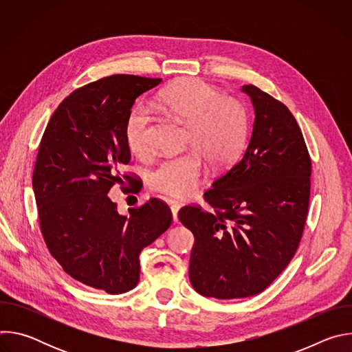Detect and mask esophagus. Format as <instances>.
Instances as JSON below:
<instances>
[{
	"label": "esophagus",
	"instance_id": "34e87169",
	"mask_svg": "<svg viewBox=\"0 0 352 352\" xmlns=\"http://www.w3.org/2000/svg\"><path fill=\"white\" fill-rule=\"evenodd\" d=\"M170 208H171L173 219H174V221H177V214H178V210H179L181 205H179L178 202H175V200H171V202H170Z\"/></svg>",
	"mask_w": 352,
	"mask_h": 352
}]
</instances>
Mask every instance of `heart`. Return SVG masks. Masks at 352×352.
I'll list each match as a JSON object with an SVG mask.
<instances>
[{
	"label": "heart",
	"instance_id": "obj_1",
	"mask_svg": "<svg viewBox=\"0 0 352 352\" xmlns=\"http://www.w3.org/2000/svg\"><path fill=\"white\" fill-rule=\"evenodd\" d=\"M159 111L188 125V146L193 152L162 160L148 174L153 190L174 197L190 195L204 174V160L214 168L231 164L248 138V116L238 100L219 96L206 82L185 78L159 93L153 104ZM152 118L143 109L132 111L125 125L131 152L139 157L152 152Z\"/></svg>",
	"mask_w": 352,
	"mask_h": 352
}]
</instances>
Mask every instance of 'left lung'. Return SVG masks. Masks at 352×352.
<instances>
[{"mask_svg": "<svg viewBox=\"0 0 352 352\" xmlns=\"http://www.w3.org/2000/svg\"><path fill=\"white\" fill-rule=\"evenodd\" d=\"M242 91L255 109L243 156L205 192L212 210L178 212L195 236L190 284L217 299L261 294L277 278L296 252L311 196L312 162L294 116L254 85Z\"/></svg>", "mask_w": 352, "mask_h": 352, "instance_id": "obj_1", "label": "left lung"}]
</instances>
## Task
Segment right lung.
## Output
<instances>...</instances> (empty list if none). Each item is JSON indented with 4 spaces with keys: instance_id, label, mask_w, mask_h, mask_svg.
<instances>
[{
    "instance_id": "1",
    "label": "right lung",
    "mask_w": 352,
    "mask_h": 352,
    "mask_svg": "<svg viewBox=\"0 0 352 352\" xmlns=\"http://www.w3.org/2000/svg\"><path fill=\"white\" fill-rule=\"evenodd\" d=\"M160 82L113 75L72 91L50 118L33 170L50 254L76 281L114 295L136 287L139 254L173 223L160 199L122 216L109 196L116 184L126 193L140 189L139 179L122 171L131 160L125 125L136 97Z\"/></svg>"
}]
</instances>
